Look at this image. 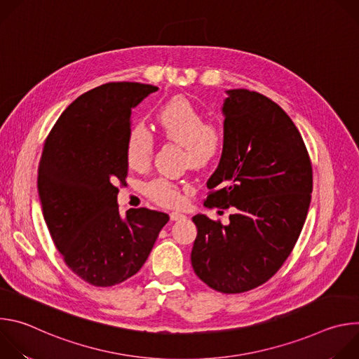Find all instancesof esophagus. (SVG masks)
<instances>
[{
  "instance_id": "obj_1",
  "label": "esophagus",
  "mask_w": 359,
  "mask_h": 359,
  "mask_svg": "<svg viewBox=\"0 0 359 359\" xmlns=\"http://www.w3.org/2000/svg\"><path fill=\"white\" fill-rule=\"evenodd\" d=\"M186 216L184 215H182V213H177V212H173V213H170V220L172 222H177V220H182V219H184Z\"/></svg>"
}]
</instances>
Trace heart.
<instances>
[{"label": "heart", "mask_w": 359, "mask_h": 359, "mask_svg": "<svg viewBox=\"0 0 359 359\" xmlns=\"http://www.w3.org/2000/svg\"><path fill=\"white\" fill-rule=\"evenodd\" d=\"M158 126L165 137L184 146L191 166L212 163L222 151L223 135L219 128L208 125L204 115L186 97H173L159 109ZM153 151V136L143 125H133L128 133L126 159L130 168L147 166ZM147 196L162 206H177L182 201L179 187L165 179L151 180L144 187Z\"/></svg>", "instance_id": "heart-1"}]
</instances>
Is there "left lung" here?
<instances>
[{
	"label": "left lung",
	"instance_id": "8db88e82",
	"mask_svg": "<svg viewBox=\"0 0 359 359\" xmlns=\"http://www.w3.org/2000/svg\"><path fill=\"white\" fill-rule=\"evenodd\" d=\"M223 150L208 180V208H234L223 226L196 215V276L224 294L252 290L288 259L309 213L313 168L290 116L267 96L226 90Z\"/></svg>",
	"mask_w": 359,
	"mask_h": 359
}]
</instances>
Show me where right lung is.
I'll return each instance as SVG.
<instances>
[{"label": "right lung", "instance_id": "add662e5", "mask_svg": "<svg viewBox=\"0 0 359 359\" xmlns=\"http://www.w3.org/2000/svg\"><path fill=\"white\" fill-rule=\"evenodd\" d=\"M159 88L111 82L76 97L49 132L38 168L43 219L67 266L95 287L135 276L169 216L118 208L132 109Z\"/></svg>", "mask_w": 359, "mask_h": 359}]
</instances>
